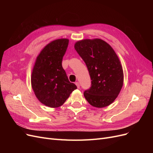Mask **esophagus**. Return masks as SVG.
I'll return each instance as SVG.
<instances>
[{"label": "esophagus", "mask_w": 153, "mask_h": 153, "mask_svg": "<svg viewBox=\"0 0 153 153\" xmlns=\"http://www.w3.org/2000/svg\"><path fill=\"white\" fill-rule=\"evenodd\" d=\"M75 84H76V85L77 86V88H78V89H79V88H80V84H79V82H76L75 83Z\"/></svg>", "instance_id": "obj_1"}]
</instances>
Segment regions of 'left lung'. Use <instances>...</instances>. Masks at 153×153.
Instances as JSON below:
<instances>
[{
    "label": "left lung",
    "instance_id": "1",
    "mask_svg": "<svg viewBox=\"0 0 153 153\" xmlns=\"http://www.w3.org/2000/svg\"><path fill=\"white\" fill-rule=\"evenodd\" d=\"M75 48L84 60L91 78V87L84 95L91 105L103 108L117 98L123 85L121 62L111 46L101 39L78 41Z\"/></svg>",
    "mask_w": 153,
    "mask_h": 153
}]
</instances>
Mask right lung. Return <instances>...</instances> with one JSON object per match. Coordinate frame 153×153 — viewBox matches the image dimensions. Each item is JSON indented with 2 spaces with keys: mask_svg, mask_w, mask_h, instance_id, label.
Masks as SVG:
<instances>
[{
  "mask_svg": "<svg viewBox=\"0 0 153 153\" xmlns=\"http://www.w3.org/2000/svg\"><path fill=\"white\" fill-rule=\"evenodd\" d=\"M68 43L66 38L51 41L41 51L32 69V89L40 102L50 108L62 105L77 89L75 84L69 81L62 66Z\"/></svg>",
  "mask_w": 153,
  "mask_h": 153,
  "instance_id": "1",
  "label": "right lung"
}]
</instances>
